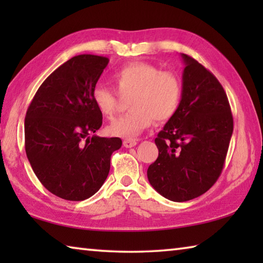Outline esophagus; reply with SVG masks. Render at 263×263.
Masks as SVG:
<instances>
[{
  "instance_id": "esophagus-1",
  "label": "esophagus",
  "mask_w": 263,
  "mask_h": 263,
  "mask_svg": "<svg viewBox=\"0 0 263 263\" xmlns=\"http://www.w3.org/2000/svg\"><path fill=\"white\" fill-rule=\"evenodd\" d=\"M123 145H124V147L130 148V147H133V146L137 145V140L132 139V138H127V139H124Z\"/></svg>"
}]
</instances>
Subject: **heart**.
I'll use <instances>...</instances> for the list:
<instances>
[{
  "instance_id": "heart-1",
  "label": "heart",
  "mask_w": 263,
  "mask_h": 263,
  "mask_svg": "<svg viewBox=\"0 0 263 263\" xmlns=\"http://www.w3.org/2000/svg\"><path fill=\"white\" fill-rule=\"evenodd\" d=\"M112 80L121 96H131L130 114L117 119L108 132L118 137H136L152 125L154 119L166 122L179 109L182 86L177 75L147 62H132L116 70ZM92 101L105 118L117 114L118 97L104 86L92 89Z\"/></svg>"
}]
</instances>
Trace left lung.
Here are the masks:
<instances>
[{
	"instance_id": "left-lung-1",
	"label": "left lung",
	"mask_w": 263,
	"mask_h": 263,
	"mask_svg": "<svg viewBox=\"0 0 263 263\" xmlns=\"http://www.w3.org/2000/svg\"><path fill=\"white\" fill-rule=\"evenodd\" d=\"M181 57L185 67L180 106L155 138L159 157L147 169L151 185L173 202L190 201L216 183L233 132L219 81L191 57Z\"/></svg>"
}]
</instances>
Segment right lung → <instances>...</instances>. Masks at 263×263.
<instances>
[{"label": "right lung", "mask_w": 263, "mask_h": 263, "mask_svg": "<svg viewBox=\"0 0 263 263\" xmlns=\"http://www.w3.org/2000/svg\"><path fill=\"white\" fill-rule=\"evenodd\" d=\"M105 57L81 54L58 67L35 92L24 123L25 152L42 184L62 199L84 201L108 177L121 138L94 135L102 115L92 89L108 65Z\"/></svg>", "instance_id": "obj_1"}]
</instances>
